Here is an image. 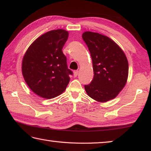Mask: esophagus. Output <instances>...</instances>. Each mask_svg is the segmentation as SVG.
Wrapping results in <instances>:
<instances>
[{"label":"esophagus","instance_id":"esophagus-1","mask_svg":"<svg viewBox=\"0 0 151 151\" xmlns=\"http://www.w3.org/2000/svg\"><path fill=\"white\" fill-rule=\"evenodd\" d=\"M78 75V70L74 71H73V76H74V77H77Z\"/></svg>","mask_w":151,"mask_h":151}]
</instances>
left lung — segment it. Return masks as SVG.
<instances>
[{"label": "left lung", "mask_w": 151, "mask_h": 151, "mask_svg": "<svg viewBox=\"0 0 151 151\" xmlns=\"http://www.w3.org/2000/svg\"><path fill=\"white\" fill-rule=\"evenodd\" d=\"M82 38L88 48L94 78L84 88L92 99L104 103L115 99L126 85L128 62L122 48L109 37L86 32Z\"/></svg>", "instance_id": "obj_1"}]
</instances>
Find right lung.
Instances as JSON below:
<instances>
[{
  "label": "right lung",
  "mask_w": 151,
  "mask_h": 151,
  "mask_svg": "<svg viewBox=\"0 0 151 151\" xmlns=\"http://www.w3.org/2000/svg\"><path fill=\"white\" fill-rule=\"evenodd\" d=\"M66 30H51L29 46L23 58L22 74L29 88L39 96L52 99L65 91L73 72L62 51L68 38Z\"/></svg>",
  "instance_id": "right-lung-1"
}]
</instances>
